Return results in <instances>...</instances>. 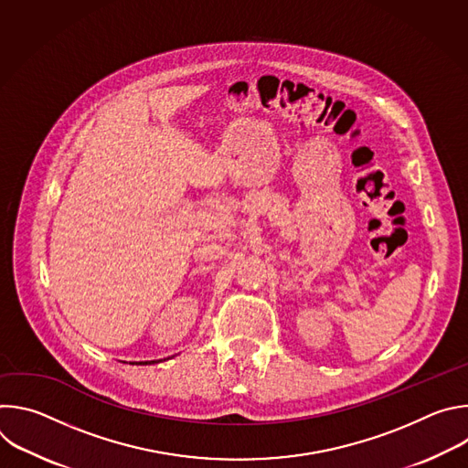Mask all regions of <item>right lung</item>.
<instances>
[{"label":"right lung","instance_id":"right-lung-1","mask_svg":"<svg viewBox=\"0 0 468 468\" xmlns=\"http://www.w3.org/2000/svg\"><path fill=\"white\" fill-rule=\"evenodd\" d=\"M150 363H155V361H150ZM141 365H148V361H146V363H141Z\"/></svg>","mask_w":468,"mask_h":468}]
</instances>
